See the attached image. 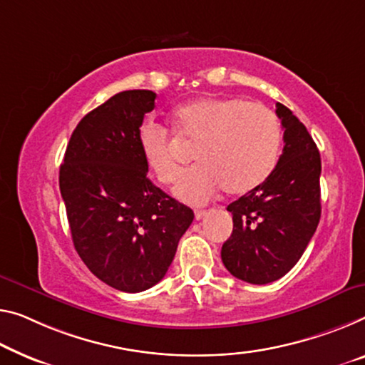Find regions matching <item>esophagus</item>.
<instances>
[{
	"label": "esophagus",
	"mask_w": 365,
	"mask_h": 365,
	"mask_svg": "<svg viewBox=\"0 0 365 365\" xmlns=\"http://www.w3.org/2000/svg\"><path fill=\"white\" fill-rule=\"evenodd\" d=\"M194 215H195V220H202V218L207 215V212L205 210H195Z\"/></svg>",
	"instance_id": "obj_1"
}]
</instances>
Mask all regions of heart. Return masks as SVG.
<instances>
[{"mask_svg": "<svg viewBox=\"0 0 365 365\" xmlns=\"http://www.w3.org/2000/svg\"><path fill=\"white\" fill-rule=\"evenodd\" d=\"M171 120L179 138L197 143L194 156L199 165L184 173L175 187L184 202L202 205L222 189L246 194L276 170L282 128L276 112L264 104L204 96L179 106ZM137 142L151 175L161 184L175 182L181 166L170 130L147 120L138 128Z\"/></svg>", "mask_w": 365, "mask_h": 365, "instance_id": "1", "label": "heart"}]
</instances>
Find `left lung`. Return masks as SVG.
Listing matches in <instances>:
<instances>
[{
  "instance_id": "left-lung-1",
  "label": "left lung",
  "mask_w": 365,
  "mask_h": 365,
  "mask_svg": "<svg viewBox=\"0 0 365 365\" xmlns=\"http://www.w3.org/2000/svg\"><path fill=\"white\" fill-rule=\"evenodd\" d=\"M284 150L276 170L256 189L227 207L233 232L222 246L232 276L269 284L285 276L304 255L322 215L319 151L307 127L284 104H276Z\"/></svg>"
}]
</instances>
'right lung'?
<instances>
[{
  "label": "right lung",
  "mask_w": 365,
  "mask_h": 365,
  "mask_svg": "<svg viewBox=\"0 0 365 365\" xmlns=\"http://www.w3.org/2000/svg\"><path fill=\"white\" fill-rule=\"evenodd\" d=\"M148 89L117 93L71 133L60 192L73 245L94 276L122 292L165 277L194 212L150 181L137 133L155 108Z\"/></svg>",
  "instance_id": "1"
}]
</instances>
